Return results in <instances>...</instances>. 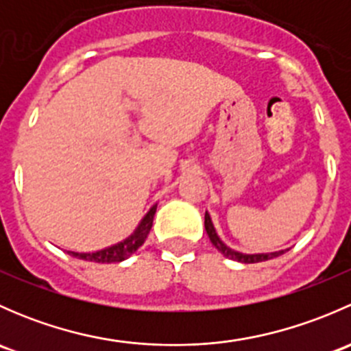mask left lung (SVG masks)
<instances>
[{
	"instance_id": "1",
	"label": "left lung",
	"mask_w": 351,
	"mask_h": 351,
	"mask_svg": "<svg viewBox=\"0 0 351 351\" xmlns=\"http://www.w3.org/2000/svg\"><path fill=\"white\" fill-rule=\"evenodd\" d=\"M205 231H207L212 244H214V246L217 247V250L221 251L226 258H229V260L241 261V263H258V261L271 260V258H275V256H278V254L284 253V251H278V253H265V254H243V253H238V251L231 250V247H228L224 243L221 241V239H219L217 232H215L214 226H212L210 215H208L207 212H205Z\"/></svg>"
}]
</instances>
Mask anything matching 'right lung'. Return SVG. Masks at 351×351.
<instances>
[{
  "instance_id": "right-lung-1",
  "label": "right lung",
  "mask_w": 351,
  "mask_h": 351,
  "mask_svg": "<svg viewBox=\"0 0 351 351\" xmlns=\"http://www.w3.org/2000/svg\"><path fill=\"white\" fill-rule=\"evenodd\" d=\"M156 214V205L151 207V210L147 212L146 217L141 221L139 228L136 229L130 238H127L125 241L113 244V246L105 247V250L97 251V253H74V251H67L71 256L80 258V260L86 261H95V263H119V261H123L125 258H129L130 254L136 253L141 246H143L144 241H146L147 234H149L151 228H153V219Z\"/></svg>"
}]
</instances>
